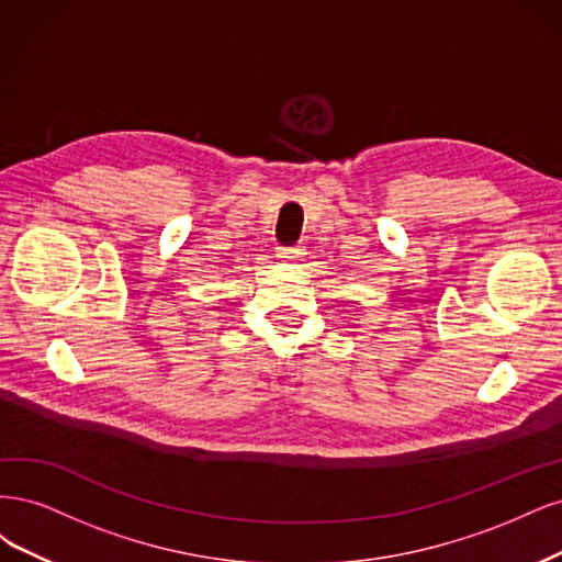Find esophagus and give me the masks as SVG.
I'll use <instances>...</instances> for the list:
<instances>
[{"label": "esophagus", "mask_w": 562, "mask_h": 562, "mask_svg": "<svg viewBox=\"0 0 562 562\" xmlns=\"http://www.w3.org/2000/svg\"><path fill=\"white\" fill-rule=\"evenodd\" d=\"M301 257H303V251H301L299 247H289V249H280V259H282V261H289V263H294V261H301Z\"/></svg>", "instance_id": "34e87169"}]
</instances>
